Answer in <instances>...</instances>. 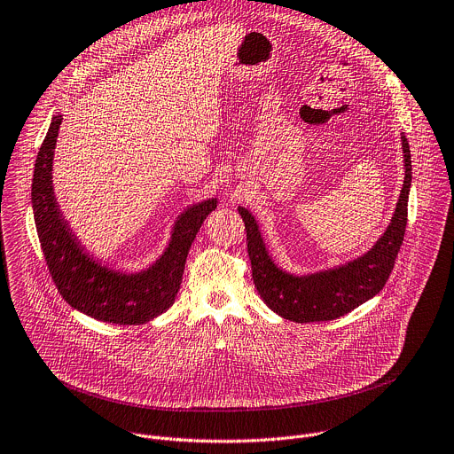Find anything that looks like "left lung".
<instances>
[{
  "mask_svg": "<svg viewBox=\"0 0 454 454\" xmlns=\"http://www.w3.org/2000/svg\"><path fill=\"white\" fill-rule=\"evenodd\" d=\"M402 146L405 180L389 226L368 253L334 269L306 276H295L283 270L269 254L254 215L247 208L239 207V214L246 224L254 286L274 313L297 324L327 322L345 317L386 286L403 244L412 184L411 148L403 134Z\"/></svg>",
  "mask_w": 454,
  "mask_h": 454,
  "instance_id": "obj_1",
  "label": "left lung"
}]
</instances>
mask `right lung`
Returning a JSON list of instances; mask_svg holds the SVG:
<instances>
[{
	"label": "right lung",
	"mask_w": 454,
	"mask_h": 454,
	"mask_svg": "<svg viewBox=\"0 0 454 454\" xmlns=\"http://www.w3.org/2000/svg\"><path fill=\"white\" fill-rule=\"evenodd\" d=\"M61 114H54L38 150L31 184L33 217L47 269L61 297L77 311L107 324L139 325L175 302L187 253L217 198L187 207L176 219L166 251L141 272L113 270L90 256L59 212L52 187V157Z\"/></svg>",
	"instance_id": "1"
}]
</instances>
